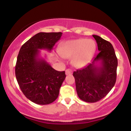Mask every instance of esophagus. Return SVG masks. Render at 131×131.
<instances>
[{
	"label": "esophagus",
	"instance_id": "obj_1",
	"mask_svg": "<svg viewBox=\"0 0 131 131\" xmlns=\"http://www.w3.org/2000/svg\"><path fill=\"white\" fill-rule=\"evenodd\" d=\"M72 73H73V72H72V70H71V69H67V70H66L65 71V73L67 75L71 74Z\"/></svg>",
	"mask_w": 131,
	"mask_h": 131
}]
</instances>
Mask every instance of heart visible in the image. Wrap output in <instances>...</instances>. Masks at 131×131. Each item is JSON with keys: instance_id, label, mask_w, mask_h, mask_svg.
<instances>
[{"instance_id": "heart-1", "label": "heart", "mask_w": 131, "mask_h": 131, "mask_svg": "<svg viewBox=\"0 0 131 131\" xmlns=\"http://www.w3.org/2000/svg\"><path fill=\"white\" fill-rule=\"evenodd\" d=\"M95 43L94 40L86 39L68 40L60 46L59 53L63 57L72 58V63L76 67L85 65L94 55L95 51Z\"/></svg>"}]
</instances>
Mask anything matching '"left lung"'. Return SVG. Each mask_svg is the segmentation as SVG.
<instances>
[{
    "label": "left lung",
    "instance_id": "1",
    "mask_svg": "<svg viewBox=\"0 0 131 131\" xmlns=\"http://www.w3.org/2000/svg\"><path fill=\"white\" fill-rule=\"evenodd\" d=\"M100 52L91 63L73 73L79 99L94 103L104 98L115 84L118 59L112 43L97 35H92ZM99 61L100 67L96 63Z\"/></svg>",
    "mask_w": 131,
    "mask_h": 131
}]
</instances>
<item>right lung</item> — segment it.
<instances>
[{"label":"right lung","mask_w":131,"mask_h":131,"mask_svg":"<svg viewBox=\"0 0 131 131\" xmlns=\"http://www.w3.org/2000/svg\"><path fill=\"white\" fill-rule=\"evenodd\" d=\"M61 35V32L37 33L19 50L15 66L16 80L26 98L36 104L47 105L55 101L66 78L64 71L54 70L39 57V49L50 52Z\"/></svg>","instance_id":"right-lung-1"}]
</instances>
